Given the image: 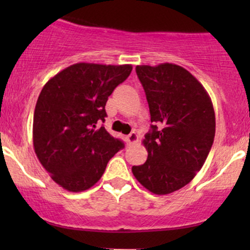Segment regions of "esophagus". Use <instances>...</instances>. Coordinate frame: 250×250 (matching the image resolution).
Returning a JSON list of instances; mask_svg holds the SVG:
<instances>
[{
    "mask_svg": "<svg viewBox=\"0 0 250 250\" xmlns=\"http://www.w3.org/2000/svg\"><path fill=\"white\" fill-rule=\"evenodd\" d=\"M137 140H139V136H137V134L135 133V131H133V133L129 134L128 136H125V141H127V145L128 146L136 143Z\"/></svg>",
    "mask_w": 250,
    "mask_h": 250,
    "instance_id": "34e87169",
    "label": "esophagus"
}]
</instances>
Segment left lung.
<instances>
[{
    "label": "left lung",
    "mask_w": 250,
    "mask_h": 250,
    "mask_svg": "<svg viewBox=\"0 0 250 250\" xmlns=\"http://www.w3.org/2000/svg\"><path fill=\"white\" fill-rule=\"evenodd\" d=\"M150 111L143 145L147 161L131 168L145 188L156 195L188 185L205 165L215 136V113L207 90L173 63L136 65Z\"/></svg>",
    "instance_id": "1"
}]
</instances>
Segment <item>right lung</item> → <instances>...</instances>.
<instances>
[{
    "instance_id": "add662e5",
    "label": "right lung",
    "mask_w": 250,
    "mask_h": 250,
    "mask_svg": "<svg viewBox=\"0 0 250 250\" xmlns=\"http://www.w3.org/2000/svg\"><path fill=\"white\" fill-rule=\"evenodd\" d=\"M131 64L75 63L44 84L33 122L35 154L53 181L73 193L101 179L123 143L97 122H104L105 103L130 75Z\"/></svg>"
}]
</instances>
